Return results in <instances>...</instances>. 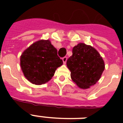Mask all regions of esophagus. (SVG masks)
<instances>
[{
	"mask_svg": "<svg viewBox=\"0 0 123 123\" xmlns=\"http://www.w3.org/2000/svg\"><path fill=\"white\" fill-rule=\"evenodd\" d=\"M62 61H63V63L65 64L66 63V61H67V57H63L62 59Z\"/></svg>",
	"mask_w": 123,
	"mask_h": 123,
	"instance_id": "obj_1",
	"label": "esophagus"
}]
</instances>
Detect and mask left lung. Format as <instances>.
Here are the masks:
<instances>
[{
  "label": "left lung",
  "mask_w": 123,
  "mask_h": 123,
  "mask_svg": "<svg viewBox=\"0 0 123 123\" xmlns=\"http://www.w3.org/2000/svg\"><path fill=\"white\" fill-rule=\"evenodd\" d=\"M72 53L66 62L71 79L79 88L89 89L101 78L105 69L103 58L94 47L83 43L74 46Z\"/></svg>",
  "instance_id": "obj_1"
}]
</instances>
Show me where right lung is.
Wrapping results in <instances>:
<instances>
[{
    "label": "right lung",
    "mask_w": 123,
    "mask_h": 123,
    "mask_svg": "<svg viewBox=\"0 0 123 123\" xmlns=\"http://www.w3.org/2000/svg\"><path fill=\"white\" fill-rule=\"evenodd\" d=\"M63 62L50 40L36 41L20 56V66L26 79L32 84L42 85L51 80Z\"/></svg>",
    "instance_id": "obj_1"
}]
</instances>
